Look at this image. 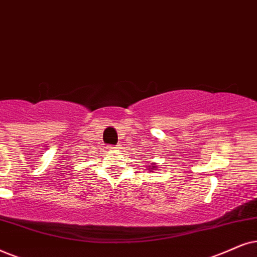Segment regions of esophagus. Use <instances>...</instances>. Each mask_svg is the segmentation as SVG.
Segmentation results:
<instances>
[{
    "instance_id": "esophagus-1",
    "label": "esophagus",
    "mask_w": 257,
    "mask_h": 257,
    "mask_svg": "<svg viewBox=\"0 0 257 257\" xmlns=\"http://www.w3.org/2000/svg\"><path fill=\"white\" fill-rule=\"evenodd\" d=\"M113 148H117V147H113Z\"/></svg>"
}]
</instances>
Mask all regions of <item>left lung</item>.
<instances>
[{"label":"left lung","instance_id":"1","mask_svg":"<svg viewBox=\"0 0 257 257\" xmlns=\"http://www.w3.org/2000/svg\"><path fill=\"white\" fill-rule=\"evenodd\" d=\"M154 168H155V166H154V165H152V170H154Z\"/></svg>","mask_w":257,"mask_h":257}]
</instances>
